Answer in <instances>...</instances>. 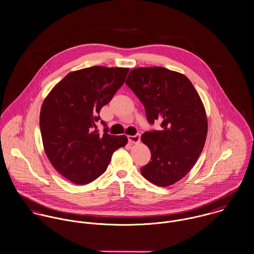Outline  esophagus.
<instances>
[{
	"instance_id": "34e87169",
	"label": "esophagus",
	"mask_w": 254,
	"mask_h": 254,
	"mask_svg": "<svg viewBox=\"0 0 254 254\" xmlns=\"http://www.w3.org/2000/svg\"><path fill=\"white\" fill-rule=\"evenodd\" d=\"M127 138H128V141L130 143H139V141H140V134L137 133L135 135H128Z\"/></svg>"
}]
</instances>
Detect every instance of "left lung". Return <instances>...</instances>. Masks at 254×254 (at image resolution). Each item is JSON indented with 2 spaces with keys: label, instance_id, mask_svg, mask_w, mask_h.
Masks as SVG:
<instances>
[{
  "label": "left lung",
  "instance_id": "1",
  "mask_svg": "<svg viewBox=\"0 0 254 254\" xmlns=\"http://www.w3.org/2000/svg\"><path fill=\"white\" fill-rule=\"evenodd\" d=\"M126 83L143 104L149 124L161 122L162 130L141 136L151 161L140 172L156 186L174 185L202 152L208 129L202 101L186 75L162 66L133 68Z\"/></svg>",
  "mask_w": 254,
  "mask_h": 254
}]
</instances>
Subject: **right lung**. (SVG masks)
Listing matches in <instances>:
<instances>
[{
  "mask_svg": "<svg viewBox=\"0 0 254 254\" xmlns=\"http://www.w3.org/2000/svg\"><path fill=\"white\" fill-rule=\"evenodd\" d=\"M129 68L91 66L66 74L43 102L40 131L53 167L76 185H86L106 171L113 153L126 146V135H111L104 121L96 129L102 107L124 84Z\"/></svg>",
  "mask_w": 254,
  "mask_h": 254,
  "instance_id": "obj_1",
  "label": "right lung"
}]
</instances>
